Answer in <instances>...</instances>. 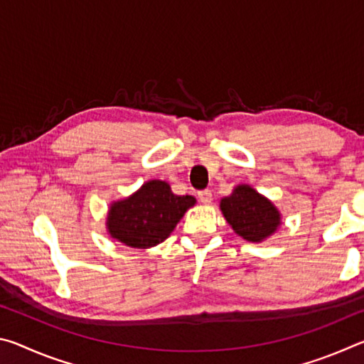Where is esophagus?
I'll return each mask as SVG.
<instances>
[{"instance_id":"esophagus-1","label":"esophagus","mask_w":364,"mask_h":364,"mask_svg":"<svg viewBox=\"0 0 364 364\" xmlns=\"http://www.w3.org/2000/svg\"><path fill=\"white\" fill-rule=\"evenodd\" d=\"M197 197H199V200L202 202V204H210L212 202V193L210 189H202L197 193Z\"/></svg>"}]
</instances>
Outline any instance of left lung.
<instances>
[{"label": "left lung", "instance_id": "1", "mask_svg": "<svg viewBox=\"0 0 364 364\" xmlns=\"http://www.w3.org/2000/svg\"><path fill=\"white\" fill-rule=\"evenodd\" d=\"M220 207L232 230L252 242L263 241L279 225V212L276 207L245 184L234 189L230 197H225Z\"/></svg>", "mask_w": 364, "mask_h": 364}]
</instances>
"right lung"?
I'll use <instances>...</instances> for the list:
<instances>
[{
    "instance_id": "1",
    "label": "right lung",
    "mask_w": 364,
    "mask_h": 364,
    "mask_svg": "<svg viewBox=\"0 0 364 364\" xmlns=\"http://www.w3.org/2000/svg\"><path fill=\"white\" fill-rule=\"evenodd\" d=\"M194 204L193 196L171 193L168 183L147 181L136 194L110 207L107 230L114 239L130 247H152L168 237Z\"/></svg>"
}]
</instances>
